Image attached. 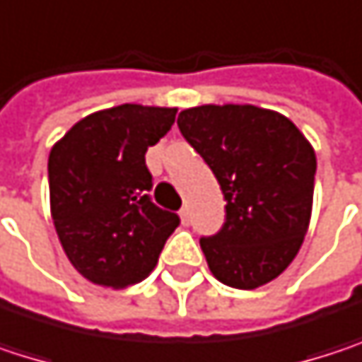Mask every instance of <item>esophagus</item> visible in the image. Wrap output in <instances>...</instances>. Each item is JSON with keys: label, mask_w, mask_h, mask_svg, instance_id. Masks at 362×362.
Here are the masks:
<instances>
[{"label": "esophagus", "mask_w": 362, "mask_h": 362, "mask_svg": "<svg viewBox=\"0 0 362 362\" xmlns=\"http://www.w3.org/2000/svg\"><path fill=\"white\" fill-rule=\"evenodd\" d=\"M180 218L182 224H188V222H190V207H188V205H184L180 209Z\"/></svg>", "instance_id": "34e87169"}]
</instances>
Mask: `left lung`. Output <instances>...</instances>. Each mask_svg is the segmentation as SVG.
<instances>
[{"label":"left lung","mask_w":362,"mask_h":362,"mask_svg":"<svg viewBox=\"0 0 362 362\" xmlns=\"http://www.w3.org/2000/svg\"><path fill=\"white\" fill-rule=\"evenodd\" d=\"M178 127L226 201L224 226L199 241L211 274L235 289L270 283L293 262L310 224L315 148L285 115L253 105L186 109Z\"/></svg>","instance_id":"8db88e82"}]
</instances>
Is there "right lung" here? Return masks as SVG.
<instances>
[{
	"mask_svg": "<svg viewBox=\"0 0 362 362\" xmlns=\"http://www.w3.org/2000/svg\"><path fill=\"white\" fill-rule=\"evenodd\" d=\"M178 109L121 105L77 121L49 151V209L60 245L88 281L123 289L146 279L180 224L151 201L144 155Z\"/></svg>",
	"mask_w": 362,
	"mask_h": 362,
	"instance_id": "right-lung-1",
	"label": "right lung"
}]
</instances>
